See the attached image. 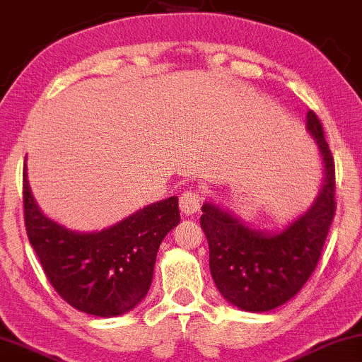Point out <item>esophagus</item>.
Segmentation results:
<instances>
[{
  "instance_id": "obj_1",
  "label": "esophagus",
  "mask_w": 362,
  "mask_h": 362,
  "mask_svg": "<svg viewBox=\"0 0 362 362\" xmlns=\"http://www.w3.org/2000/svg\"><path fill=\"white\" fill-rule=\"evenodd\" d=\"M180 207L182 214L192 216V214H196L199 211V207H201V197H199L197 192L186 191L180 199Z\"/></svg>"
}]
</instances>
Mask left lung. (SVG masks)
<instances>
[{
	"label": "left lung",
	"instance_id": "8db88e82",
	"mask_svg": "<svg viewBox=\"0 0 362 362\" xmlns=\"http://www.w3.org/2000/svg\"><path fill=\"white\" fill-rule=\"evenodd\" d=\"M307 130L323 161V182L312 206L282 228L246 222L214 201L204 202L201 227L209 242V266L220 294L240 310L261 313L297 296L320 259L334 216V161L312 111Z\"/></svg>",
	"mask_w": 362,
	"mask_h": 362
}]
</instances>
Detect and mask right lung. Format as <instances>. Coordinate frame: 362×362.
I'll list each match as a JSON object with an SVG mask.
<instances>
[{
	"label": "right lung",
	"instance_id": "obj_1",
	"mask_svg": "<svg viewBox=\"0 0 362 362\" xmlns=\"http://www.w3.org/2000/svg\"><path fill=\"white\" fill-rule=\"evenodd\" d=\"M23 192L29 242L65 302L90 315L111 318L144 300L160 245L181 220L176 196L148 204L111 227L80 232L40 211L30 192L28 165Z\"/></svg>",
	"mask_w": 362,
	"mask_h": 362
}]
</instances>
